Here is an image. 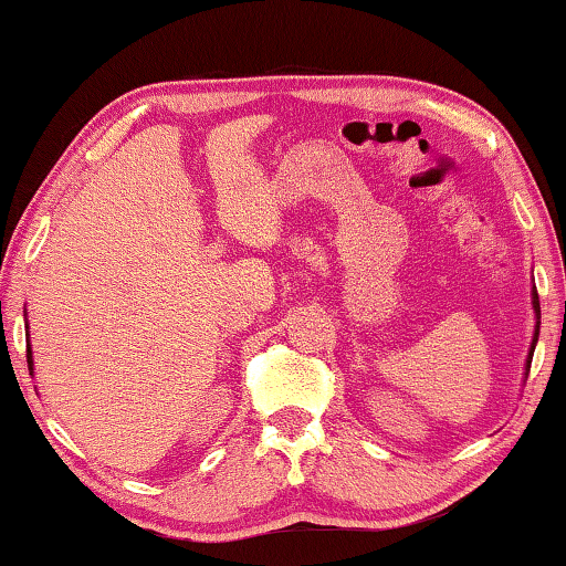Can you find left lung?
Returning <instances> with one entry per match:
<instances>
[{
  "mask_svg": "<svg viewBox=\"0 0 566 566\" xmlns=\"http://www.w3.org/2000/svg\"><path fill=\"white\" fill-rule=\"evenodd\" d=\"M532 304H534V312H536V329H534V339H532V349H530V357H526V375H530V364H532V354L536 347V339H539V296H536V290H532Z\"/></svg>",
  "mask_w": 566,
  "mask_h": 566,
  "instance_id": "obj_1",
  "label": "left lung"
}]
</instances>
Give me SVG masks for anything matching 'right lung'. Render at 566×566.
Masks as SVG:
<instances>
[{"label":"right lung","instance_id":"1","mask_svg":"<svg viewBox=\"0 0 566 566\" xmlns=\"http://www.w3.org/2000/svg\"><path fill=\"white\" fill-rule=\"evenodd\" d=\"M27 364H30V371H32V367H34V361H32V349H27Z\"/></svg>","mask_w":566,"mask_h":566}]
</instances>
